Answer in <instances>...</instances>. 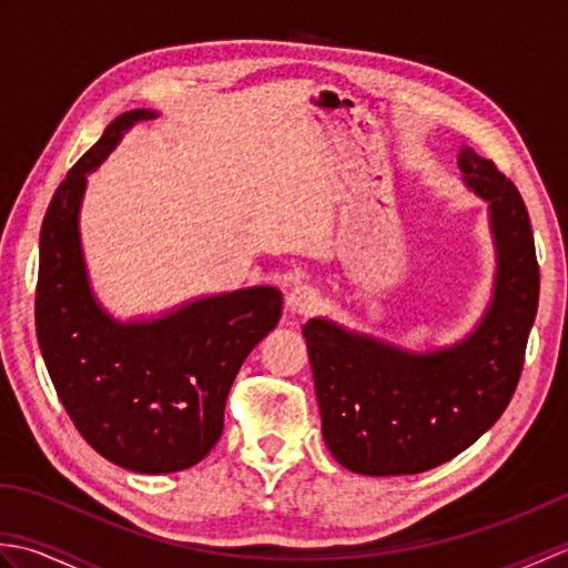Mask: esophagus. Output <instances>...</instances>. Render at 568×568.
<instances>
[{
	"instance_id": "34e87169",
	"label": "esophagus",
	"mask_w": 568,
	"mask_h": 568,
	"mask_svg": "<svg viewBox=\"0 0 568 568\" xmlns=\"http://www.w3.org/2000/svg\"><path fill=\"white\" fill-rule=\"evenodd\" d=\"M285 305L291 310V315L307 317L320 307V293L310 285H295L291 287V293L285 295Z\"/></svg>"
}]
</instances>
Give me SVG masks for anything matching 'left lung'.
<instances>
[{"label": "left lung", "instance_id": "8db88e82", "mask_svg": "<svg viewBox=\"0 0 568 568\" xmlns=\"http://www.w3.org/2000/svg\"><path fill=\"white\" fill-rule=\"evenodd\" d=\"M458 171L488 204L496 246L493 295L476 327L432 352L327 317L303 327L324 444L354 474L407 476L449 462L496 425L520 381L539 300L529 214L510 180L466 143Z\"/></svg>", "mask_w": 568, "mask_h": 568}]
</instances>
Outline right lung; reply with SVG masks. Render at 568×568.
I'll use <instances>...</instances> for the list:
<instances>
[{
	"instance_id": "1",
	"label": "right lung",
	"mask_w": 568,
	"mask_h": 568,
	"mask_svg": "<svg viewBox=\"0 0 568 568\" xmlns=\"http://www.w3.org/2000/svg\"><path fill=\"white\" fill-rule=\"evenodd\" d=\"M153 116V110L119 114L58 185L41 226L36 334L84 442L136 474H173L220 442L229 388L253 346L275 329L283 295L253 285L126 322L102 307L80 239L88 173L131 126Z\"/></svg>"
}]
</instances>
